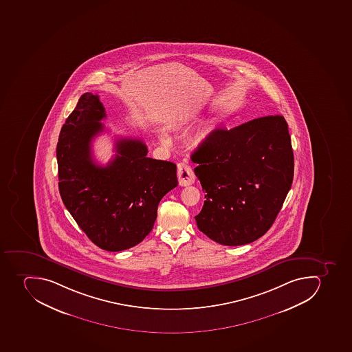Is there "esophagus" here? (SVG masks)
Segmentation results:
<instances>
[{"label": "esophagus", "instance_id": "34e87169", "mask_svg": "<svg viewBox=\"0 0 352 352\" xmlns=\"http://www.w3.org/2000/svg\"><path fill=\"white\" fill-rule=\"evenodd\" d=\"M177 177L180 186H188L195 182V174L190 168V166L185 163L178 164Z\"/></svg>", "mask_w": 352, "mask_h": 352}]
</instances>
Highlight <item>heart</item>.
<instances>
[{"label":"heart","mask_w":352,"mask_h":352,"mask_svg":"<svg viewBox=\"0 0 352 352\" xmlns=\"http://www.w3.org/2000/svg\"><path fill=\"white\" fill-rule=\"evenodd\" d=\"M160 140H162L163 142H168V136H167L166 133H160ZM201 142V139H199L197 142Z\"/></svg>","instance_id":"1"}]
</instances>
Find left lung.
<instances>
[{
	"instance_id": "1",
	"label": "left lung",
	"mask_w": 352,
	"mask_h": 352,
	"mask_svg": "<svg viewBox=\"0 0 352 352\" xmlns=\"http://www.w3.org/2000/svg\"><path fill=\"white\" fill-rule=\"evenodd\" d=\"M205 192L198 230L222 245H244L274 223L293 182L294 157L283 116L215 129L192 156Z\"/></svg>"
}]
</instances>
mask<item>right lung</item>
I'll return each mask as SVG.
<instances>
[{
	"instance_id": "obj_1",
	"label": "right lung",
	"mask_w": 352,
	"mask_h": 352,
	"mask_svg": "<svg viewBox=\"0 0 352 352\" xmlns=\"http://www.w3.org/2000/svg\"><path fill=\"white\" fill-rule=\"evenodd\" d=\"M104 108L86 92L61 128L56 145L60 195L96 245L119 252L142 242L154 228L157 207L177 186L176 165L147 157L140 139L120 138L115 158L99 166L91 140L104 130Z\"/></svg>"
}]
</instances>
